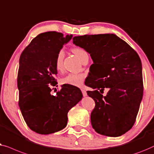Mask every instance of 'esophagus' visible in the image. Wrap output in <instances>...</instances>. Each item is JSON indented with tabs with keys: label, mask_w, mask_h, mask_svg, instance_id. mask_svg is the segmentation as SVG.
<instances>
[{
	"label": "esophagus",
	"mask_w": 154,
	"mask_h": 154,
	"mask_svg": "<svg viewBox=\"0 0 154 154\" xmlns=\"http://www.w3.org/2000/svg\"><path fill=\"white\" fill-rule=\"evenodd\" d=\"M82 94H83V96H84V97L87 96V93H86V91L85 90H84V89H82Z\"/></svg>",
	"instance_id": "esophagus-1"
}]
</instances>
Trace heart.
Segmentation results:
<instances>
[{"instance_id": "b5f03b06", "label": "heart", "mask_w": 154, "mask_h": 154, "mask_svg": "<svg viewBox=\"0 0 154 154\" xmlns=\"http://www.w3.org/2000/svg\"><path fill=\"white\" fill-rule=\"evenodd\" d=\"M73 53L76 55L77 57L81 60L82 58L85 55H87V53L83 49L76 47L72 49ZM63 59V51L60 50L58 51L56 58V67L57 70H60L62 67ZM85 75L82 73H70L67 75L66 76L63 77L60 82L63 84H68V85L74 86H82L84 81Z\"/></svg>"}]
</instances>
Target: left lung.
<instances>
[{
	"label": "left lung",
	"mask_w": 154,
	"mask_h": 154,
	"mask_svg": "<svg viewBox=\"0 0 154 154\" xmlns=\"http://www.w3.org/2000/svg\"><path fill=\"white\" fill-rule=\"evenodd\" d=\"M73 44L90 54L94 81L86 85L96 106L91 114L94 129L100 135L119 137L133 127L143 96L142 63L137 53L114 34L75 36ZM109 88L107 96L101 94ZM100 92L101 93H99Z\"/></svg>",
	"instance_id": "left-lung-1"
}]
</instances>
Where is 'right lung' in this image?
<instances>
[{
  "instance_id": "1",
  "label": "right lung",
  "mask_w": 154,
  "mask_h": 154,
  "mask_svg": "<svg viewBox=\"0 0 154 154\" xmlns=\"http://www.w3.org/2000/svg\"><path fill=\"white\" fill-rule=\"evenodd\" d=\"M72 35L49 31L39 34L22 51L17 76L19 106L28 126L41 135L61 131L68 122V112L82 98L79 88L62 86L56 96V58Z\"/></svg>"
}]
</instances>
